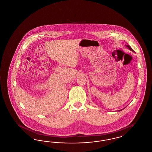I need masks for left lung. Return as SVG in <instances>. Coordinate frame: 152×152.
Here are the masks:
<instances>
[{"label": "left lung", "instance_id": "obj_1", "mask_svg": "<svg viewBox=\"0 0 152 152\" xmlns=\"http://www.w3.org/2000/svg\"><path fill=\"white\" fill-rule=\"evenodd\" d=\"M125 46H126V47H128V49H129V50H130V51H132V52H134V51H133V49H132V48H131V47H130V46H129V45H125ZM123 110V109H121V110H119V111H121V110Z\"/></svg>", "mask_w": 152, "mask_h": 152}]
</instances>
